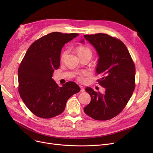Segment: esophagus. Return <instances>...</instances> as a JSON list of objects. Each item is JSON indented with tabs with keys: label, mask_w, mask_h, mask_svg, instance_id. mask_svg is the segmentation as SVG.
I'll return each mask as SVG.
<instances>
[{
	"label": "esophagus",
	"mask_w": 153,
	"mask_h": 153,
	"mask_svg": "<svg viewBox=\"0 0 153 153\" xmlns=\"http://www.w3.org/2000/svg\"><path fill=\"white\" fill-rule=\"evenodd\" d=\"M79 87H80V88H81V92H84L85 91V89H84V87L83 86H82V85H79Z\"/></svg>",
	"instance_id": "obj_1"
}]
</instances>
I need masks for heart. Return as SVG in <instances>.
Wrapping results in <instances>:
<instances>
[{
    "instance_id": "1",
    "label": "heart",
    "mask_w": 153,
    "mask_h": 153,
    "mask_svg": "<svg viewBox=\"0 0 153 153\" xmlns=\"http://www.w3.org/2000/svg\"><path fill=\"white\" fill-rule=\"evenodd\" d=\"M77 52H78V54H85V53H89V54H92V52L91 51V50L89 49V48H86V47H84V46H80L78 50H77ZM66 53L67 52L65 51L64 52L62 55V58H64V57H65V56L66 55ZM79 81H82V79L81 77H79Z\"/></svg>"
}]
</instances>
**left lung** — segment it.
<instances>
[{
  "instance_id": "1",
  "label": "left lung",
  "mask_w": 153,
  "mask_h": 153,
  "mask_svg": "<svg viewBox=\"0 0 153 153\" xmlns=\"http://www.w3.org/2000/svg\"><path fill=\"white\" fill-rule=\"evenodd\" d=\"M99 56L96 72L102 77L99 84L103 94L87 87L91 101L84 108L94 120H107L118 115L130 99L135 87V66L125 44L104 33L84 35ZM84 39L81 43H84Z\"/></svg>"
}]
</instances>
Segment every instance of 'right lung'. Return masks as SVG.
<instances>
[{
  "label": "right lung",
  "mask_w": 153,
  "mask_h": 153,
  "mask_svg": "<svg viewBox=\"0 0 153 153\" xmlns=\"http://www.w3.org/2000/svg\"><path fill=\"white\" fill-rule=\"evenodd\" d=\"M77 33L53 32L40 38L28 49L18 70L19 91L28 108L36 116L50 118L65 109L68 100L81 91L74 82L58 86L52 79L60 66L64 45Z\"/></svg>",
  "instance_id": "obj_1"
}]
</instances>
